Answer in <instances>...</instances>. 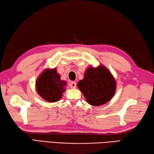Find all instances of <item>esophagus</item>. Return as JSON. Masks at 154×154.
Masks as SVG:
<instances>
[{
	"label": "esophagus",
	"instance_id": "obj_1",
	"mask_svg": "<svg viewBox=\"0 0 154 154\" xmlns=\"http://www.w3.org/2000/svg\"><path fill=\"white\" fill-rule=\"evenodd\" d=\"M76 85H77V84L75 82H71V83H70V85H69L71 88H75L76 87Z\"/></svg>",
	"mask_w": 154,
	"mask_h": 154
}]
</instances>
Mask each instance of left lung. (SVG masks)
<instances>
[{
    "label": "left lung",
    "mask_w": 154,
    "mask_h": 154,
    "mask_svg": "<svg viewBox=\"0 0 154 154\" xmlns=\"http://www.w3.org/2000/svg\"><path fill=\"white\" fill-rule=\"evenodd\" d=\"M77 87L88 103L93 106H100L106 103L114 96L116 81L105 67L99 65L96 68H88L84 79L78 82Z\"/></svg>",
    "instance_id": "1"
}]
</instances>
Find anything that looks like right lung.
<instances>
[{
    "mask_svg": "<svg viewBox=\"0 0 154 154\" xmlns=\"http://www.w3.org/2000/svg\"><path fill=\"white\" fill-rule=\"evenodd\" d=\"M66 83L60 79V76L55 69H47L36 81L35 87L39 95L50 103L60 100L62 93L65 92Z\"/></svg>",
    "mask_w": 154,
    "mask_h": 154,
    "instance_id": "1",
    "label": "right lung"
}]
</instances>
